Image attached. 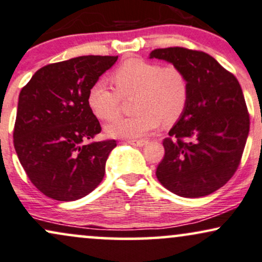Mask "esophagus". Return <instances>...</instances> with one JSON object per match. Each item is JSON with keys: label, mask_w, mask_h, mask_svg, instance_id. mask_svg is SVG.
Returning <instances> with one entry per match:
<instances>
[{"label": "esophagus", "mask_w": 262, "mask_h": 262, "mask_svg": "<svg viewBox=\"0 0 262 262\" xmlns=\"http://www.w3.org/2000/svg\"><path fill=\"white\" fill-rule=\"evenodd\" d=\"M127 143L130 144V145H134V146H139L140 147V146H144V145L146 144L147 141L143 140V139H137V140L133 139V140H127Z\"/></svg>", "instance_id": "34e87169"}]
</instances>
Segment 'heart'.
<instances>
[{"mask_svg": "<svg viewBox=\"0 0 262 262\" xmlns=\"http://www.w3.org/2000/svg\"><path fill=\"white\" fill-rule=\"evenodd\" d=\"M116 90L103 80L91 84L88 105L101 121H111L121 112L122 97L135 95L137 112L106 125L107 134L115 138L138 139L157 129L163 121L173 124L182 117L189 101V83L184 72L176 64H165L130 58L111 74Z\"/></svg>", "mask_w": 262, "mask_h": 262, "instance_id": "b5f03b06", "label": "heart"}]
</instances>
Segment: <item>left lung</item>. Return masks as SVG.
I'll use <instances>...</instances> for the list:
<instances>
[{
	"mask_svg": "<svg viewBox=\"0 0 262 262\" xmlns=\"http://www.w3.org/2000/svg\"><path fill=\"white\" fill-rule=\"evenodd\" d=\"M150 58L178 66L189 83L188 106L163 140L156 177L183 198L213 193L237 171L248 139L250 117L239 81L203 51L167 47Z\"/></svg>",
	"mask_w": 262,
	"mask_h": 262,
	"instance_id": "obj_1",
	"label": "left lung"
}]
</instances>
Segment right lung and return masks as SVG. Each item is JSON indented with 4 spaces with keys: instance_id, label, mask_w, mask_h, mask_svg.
I'll list each match as a JSON object with an SVG mask.
<instances>
[{
    "instance_id": "1",
    "label": "right lung",
    "mask_w": 262,
    "mask_h": 262,
    "mask_svg": "<svg viewBox=\"0 0 262 262\" xmlns=\"http://www.w3.org/2000/svg\"><path fill=\"white\" fill-rule=\"evenodd\" d=\"M118 56H80L40 68L21 89L13 143L28 178L46 196L73 201L95 189L116 140L101 132L88 90Z\"/></svg>"
}]
</instances>
